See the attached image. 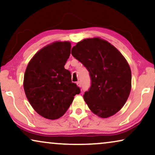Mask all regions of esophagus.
Wrapping results in <instances>:
<instances>
[{"instance_id": "obj_1", "label": "esophagus", "mask_w": 155, "mask_h": 155, "mask_svg": "<svg viewBox=\"0 0 155 155\" xmlns=\"http://www.w3.org/2000/svg\"><path fill=\"white\" fill-rule=\"evenodd\" d=\"M76 84H77V85H78V87H81V81H77V82H76Z\"/></svg>"}]
</instances>
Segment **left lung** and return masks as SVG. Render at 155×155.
Masks as SVG:
<instances>
[{
  "mask_svg": "<svg viewBox=\"0 0 155 155\" xmlns=\"http://www.w3.org/2000/svg\"><path fill=\"white\" fill-rule=\"evenodd\" d=\"M71 54L89 72L91 87L84 99L91 111L107 118L122 108L130 94L132 73L127 60L113 45L99 38H87Z\"/></svg>",
  "mask_w": 155,
  "mask_h": 155,
  "instance_id": "1",
  "label": "left lung"
}]
</instances>
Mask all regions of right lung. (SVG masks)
Instances as JSON below:
<instances>
[{
  "instance_id": "add662e5",
  "label": "right lung",
  "mask_w": 155,
  "mask_h": 155,
  "mask_svg": "<svg viewBox=\"0 0 155 155\" xmlns=\"http://www.w3.org/2000/svg\"><path fill=\"white\" fill-rule=\"evenodd\" d=\"M71 47L68 41L48 45L34 55L25 69V95L34 110L46 119L63 116L74 96L81 92L71 81V72L64 68Z\"/></svg>"
}]
</instances>
